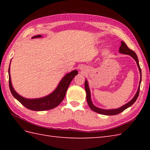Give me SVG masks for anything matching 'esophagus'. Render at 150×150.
Listing matches in <instances>:
<instances>
[{
	"label": "esophagus",
	"instance_id": "1",
	"mask_svg": "<svg viewBox=\"0 0 150 150\" xmlns=\"http://www.w3.org/2000/svg\"><path fill=\"white\" fill-rule=\"evenodd\" d=\"M80 70H81V71L82 73H85L86 71V68L85 67H84V66H82V67H81Z\"/></svg>",
	"mask_w": 150,
	"mask_h": 150
}]
</instances>
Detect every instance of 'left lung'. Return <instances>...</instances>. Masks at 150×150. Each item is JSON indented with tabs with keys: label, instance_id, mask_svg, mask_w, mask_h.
<instances>
[{
	"label": "left lung",
	"instance_id": "8db88e82",
	"mask_svg": "<svg viewBox=\"0 0 150 150\" xmlns=\"http://www.w3.org/2000/svg\"><path fill=\"white\" fill-rule=\"evenodd\" d=\"M119 52L120 53L126 54V55H130L133 59L135 60L136 62H137V66L139 68V69L140 75H141V77H140V82H139V85L137 91V93L135 95V96L133 97L132 99L130 100L129 102H128V103H126V104H124V106H121L119 108H116V109L104 110V109H102V108H98L97 106H95V105L93 103H92L91 98L90 90V88H89L88 81L86 80V79L85 83H84V87H85L86 92V100H87V103L88 104L89 107L90 108V109L91 110H93V111H95V112L98 113L99 114H102V115H117V114H119L121 112H122L124 110H125L131 106L132 105L135 103V102L137 100V98H138L139 94L140 86H141V79H142V74H141V68H140V66H139L138 57H137V56L136 53L134 52H133V51H132V50H130L129 47L127 46L126 43L124 42V41H121V46L119 47Z\"/></svg>",
	"mask_w": 150,
	"mask_h": 150
}]
</instances>
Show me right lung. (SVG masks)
Masks as SVG:
<instances>
[{
    "instance_id": "obj_1",
    "label": "right lung",
    "mask_w": 150,
    "mask_h": 150,
    "mask_svg": "<svg viewBox=\"0 0 150 150\" xmlns=\"http://www.w3.org/2000/svg\"><path fill=\"white\" fill-rule=\"evenodd\" d=\"M40 37H42V35H38L33 37L32 39ZM8 74L9 89H10L12 95L16 99L29 110L33 111H45L53 109V108L59 106L61 103V102L65 97L66 91L68 90L69 85L71 83L73 78L78 74V71L77 70L75 69L71 72L67 73L66 75H64V77L61 79L57 87L53 92L45 97L37 98H24L15 91L11 83L10 76V65L9 66Z\"/></svg>"
}]
</instances>
